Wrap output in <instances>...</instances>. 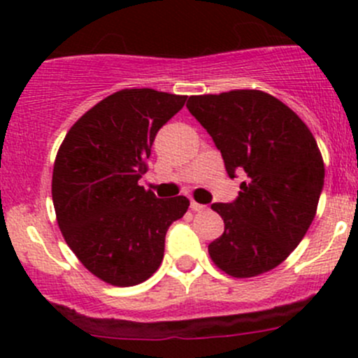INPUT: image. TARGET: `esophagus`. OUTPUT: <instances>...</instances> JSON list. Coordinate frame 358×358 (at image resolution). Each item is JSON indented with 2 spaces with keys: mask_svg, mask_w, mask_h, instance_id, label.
Here are the masks:
<instances>
[{
  "mask_svg": "<svg viewBox=\"0 0 358 358\" xmlns=\"http://www.w3.org/2000/svg\"><path fill=\"white\" fill-rule=\"evenodd\" d=\"M190 208H192V211H197V213L206 211V206L204 204H199V202H196V201L190 202Z\"/></svg>",
  "mask_w": 358,
  "mask_h": 358,
  "instance_id": "1",
  "label": "esophagus"
}]
</instances>
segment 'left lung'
I'll return each instance as SVG.
<instances>
[{"label":"left lung","mask_w":358,"mask_h":358,"mask_svg":"<svg viewBox=\"0 0 358 358\" xmlns=\"http://www.w3.org/2000/svg\"><path fill=\"white\" fill-rule=\"evenodd\" d=\"M187 109L222 152L230 178H244L236 201L211 206L225 230L209 256L239 279L275 268L315 218L324 187L315 138L289 107L258 90L190 96Z\"/></svg>","instance_id":"1"}]
</instances>
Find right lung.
I'll return each instance as SVG.
<instances>
[{"label":"right lung","instance_id":"add662e5","mask_svg":"<svg viewBox=\"0 0 358 358\" xmlns=\"http://www.w3.org/2000/svg\"><path fill=\"white\" fill-rule=\"evenodd\" d=\"M187 96L121 90L69 129L53 166L52 196L67 246L103 282L135 286L164 256L169 225L189 209L183 196L157 199L138 185L157 131Z\"/></svg>","mask_w":358,"mask_h":358}]
</instances>
